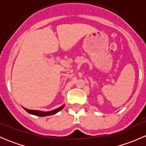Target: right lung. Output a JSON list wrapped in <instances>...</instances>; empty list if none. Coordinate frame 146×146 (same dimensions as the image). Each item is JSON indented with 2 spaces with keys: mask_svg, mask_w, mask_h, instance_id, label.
Listing matches in <instances>:
<instances>
[{
  "mask_svg": "<svg viewBox=\"0 0 146 146\" xmlns=\"http://www.w3.org/2000/svg\"><path fill=\"white\" fill-rule=\"evenodd\" d=\"M64 107V104L61 106V107L56 109V110H52V111H39V110H28V109L25 108V107H23V108H24V110H25L26 111H27L29 114H33V115H35V116H39V117H46V116H50V115H53V114H56L57 112L61 111Z\"/></svg>",
  "mask_w": 146,
  "mask_h": 146,
  "instance_id": "1",
  "label": "right lung"
}]
</instances>
